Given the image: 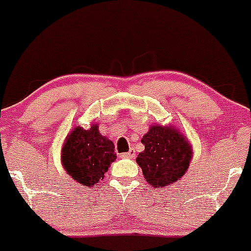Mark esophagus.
<instances>
[{
  "label": "esophagus",
  "mask_w": 251,
  "mask_h": 251,
  "mask_svg": "<svg viewBox=\"0 0 251 251\" xmlns=\"http://www.w3.org/2000/svg\"><path fill=\"white\" fill-rule=\"evenodd\" d=\"M121 157L122 158H130V159H132V158L135 157V151H133V149H130V151H127V153H122Z\"/></svg>",
  "instance_id": "esophagus-1"
}]
</instances>
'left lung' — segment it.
I'll use <instances>...</instances> for the list:
<instances>
[{"label": "left lung", "mask_w": 251, "mask_h": 251, "mask_svg": "<svg viewBox=\"0 0 251 251\" xmlns=\"http://www.w3.org/2000/svg\"><path fill=\"white\" fill-rule=\"evenodd\" d=\"M142 143L144 151L135 160L151 187L171 185L188 171L192 146L173 126H151L142 138Z\"/></svg>", "instance_id": "left-lung-1"}]
</instances>
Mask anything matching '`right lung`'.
Masks as SVG:
<instances>
[{"instance_id":"1","label":"right lung","mask_w":251,"mask_h":251,"mask_svg":"<svg viewBox=\"0 0 251 251\" xmlns=\"http://www.w3.org/2000/svg\"><path fill=\"white\" fill-rule=\"evenodd\" d=\"M62 165L77 183L93 188L104 178L110 163L117 159L113 142L103 137L97 124L84 129L75 127L62 147Z\"/></svg>"}]
</instances>
